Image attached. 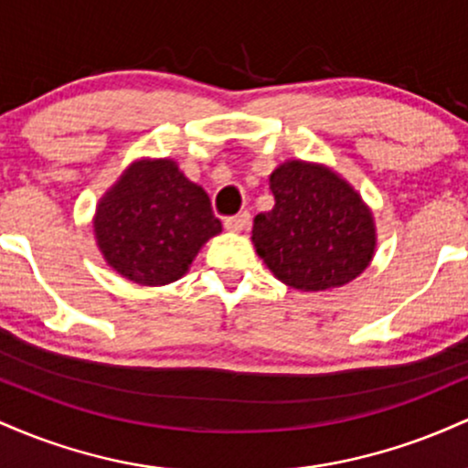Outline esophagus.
Wrapping results in <instances>:
<instances>
[{
  "mask_svg": "<svg viewBox=\"0 0 468 468\" xmlns=\"http://www.w3.org/2000/svg\"><path fill=\"white\" fill-rule=\"evenodd\" d=\"M249 219H250L249 213L241 211L238 216H230L224 219V229L230 230V233H241V230L249 227Z\"/></svg>",
  "mask_w": 468,
  "mask_h": 468,
  "instance_id": "obj_1",
  "label": "esophagus"
}]
</instances>
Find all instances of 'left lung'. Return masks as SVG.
Wrapping results in <instances>:
<instances>
[{"label":"left lung","instance_id":"obj_1","mask_svg":"<svg viewBox=\"0 0 468 468\" xmlns=\"http://www.w3.org/2000/svg\"><path fill=\"white\" fill-rule=\"evenodd\" d=\"M275 207L252 222V244L279 282L303 292L341 288L376 252V222L346 178L321 163L286 160L268 178Z\"/></svg>","mask_w":468,"mask_h":468}]
</instances>
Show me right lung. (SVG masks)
<instances>
[{
  "mask_svg": "<svg viewBox=\"0 0 468 468\" xmlns=\"http://www.w3.org/2000/svg\"><path fill=\"white\" fill-rule=\"evenodd\" d=\"M92 227L107 266L149 288L178 282L222 233L207 191L171 158L133 160L96 204Z\"/></svg>",
  "mask_w": 468,
  "mask_h": 468,
  "instance_id": "right-lung-1",
  "label": "right lung"
}]
</instances>
